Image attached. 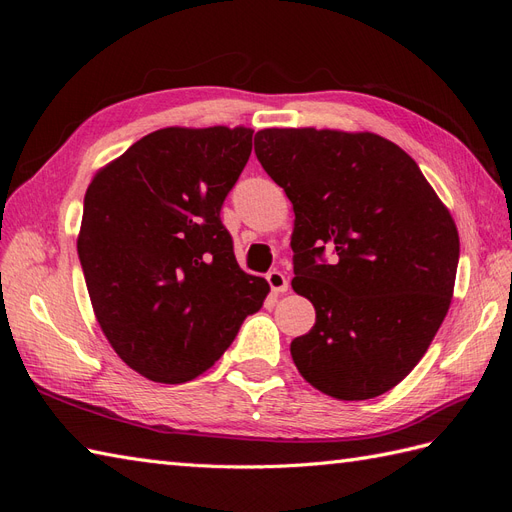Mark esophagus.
<instances>
[{"instance_id":"obj_1","label":"esophagus","mask_w":512,"mask_h":512,"mask_svg":"<svg viewBox=\"0 0 512 512\" xmlns=\"http://www.w3.org/2000/svg\"><path fill=\"white\" fill-rule=\"evenodd\" d=\"M267 282H269V286H271V290L275 292V294H282V292H286L288 290V277L282 273V271H277V269H273V271H269L267 273Z\"/></svg>"}]
</instances>
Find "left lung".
<instances>
[{
	"label": "left lung",
	"instance_id": "obj_1",
	"mask_svg": "<svg viewBox=\"0 0 512 512\" xmlns=\"http://www.w3.org/2000/svg\"><path fill=\"white\" fill-rule=\"evenodd\" d=\"M254 151L292 203V288L316 307L312 331L290 344L294 365L335 399L391 391L451 305V213L408 153L378 134L269 128Z\"/></svg>",
	"mask_w": 512,
	"mask_h": 512
}]
</instances>
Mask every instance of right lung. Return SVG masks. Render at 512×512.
<instances>
[{
    "label": "right lung",
    "instance_id": "right-lung-1",
    "mask_svg": "<svg viewBox=\"0 0 512 512\" xmlns=\"http://www.w3.org/2000/svg\"><path fill=\"white\" fill-rule=\"evenodd\" d=\"M247 128H164L89 183L76 241L108 342L138 374H203L267 299L239 269L220 211L252 153Z\"/></svg>",
    "mask_w": 512,
    "mask_h": 512
}]
</instances>
